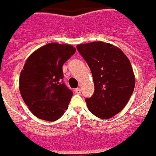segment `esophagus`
I'll use <instances>...</instances> for the list:
<instances>
[{
	"mask_svg": "<svg viewBox=\"0 0 156 156\" xmlns=\"http://www.w3.org/2000/svg\"><path fill=\"white\" fill-rule=\"evenodd\" d=\"M75 92L77 93V94H81V89L80 88H77L75 90Z\"/></svg>",
	"mask_w": 156,
	"mask_h": 156,
	"instance_id": "obj_1",
	"label": "esophagus"
}]
</instances>
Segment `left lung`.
Instances as JSON below:
<instances>
[{"mask_svg": "<svg viewBox=\"0 0 156 156\" xmlns=\"http://www.w3.org/2000/svg\"><path fill=\"white\" fill-rule=\"evenodd\" d=\"M77 49L94 79V95L86 98V105L94 116L111 118L125 108L134 90L130 61L120 48L102 41L78 44Z\"/></svg>", "mask_w": 156, "mask_h": 156, "instance_id": "obj_1", "label": "left lung"}]
</instances>
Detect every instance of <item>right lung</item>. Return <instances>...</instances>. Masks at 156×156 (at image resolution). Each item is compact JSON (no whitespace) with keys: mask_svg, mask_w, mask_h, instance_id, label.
I'll return each mask as SVG.
<instances>
[{"mask_svg":"<svg viewBox=\"0 0 156 156\" xmlns=\"http://www.w3.org/2000/svg\"><path fill=\"white\" fill-rule=\"evenodd\" d=\"M75 51L69 44L50 43L26 60L20 75V92L38 118L55 121L68 108L73 92L62 82V66Z\"/></svg>","mask_w":156,"mask_h":156,"instance_id":"obj_1","label":"right lung"}]
</instances>
